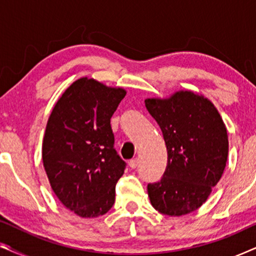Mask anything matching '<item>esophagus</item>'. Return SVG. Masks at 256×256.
<instances>
[{
  "mask_svg": "<svg viewBox=\"0 0 256 256\" xmlns=\"http://www.w3.org/2000/svg\"><path fill=\"white\" fill-rule=\"evenodd\" d=\"M138 166V158H134V160H129V166L132 168V169H135L136 166Z\"/></svg>",
  "mask_w": 256,
  "mask_h": 256,
  "instance_id": "obj_1",
  "label": "esophagus"
}]
</instances>
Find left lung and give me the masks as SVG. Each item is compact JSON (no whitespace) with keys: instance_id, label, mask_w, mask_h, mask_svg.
Instances as JSON below:
<instances>
[{"instance_id":"1","label":"left lung","mask_w":256,"mask_h":256,"mask_svg":"<svg viewBox=\"0 0 256 256\" xmlns=\"http://www.w3.org/2000/svg\"><path fill=\"white\" fill-rule=\"evenodd\" d=\"M146 110L162 130L168 164L162 180L148 184L152 208L180 216L200 208L225 170L228 136L211 100L192 90L148 98Z\"/></svg>"}]
</instances>
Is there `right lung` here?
<instances>
[{
    "mask_svg": "<svg viewBox=\"0 0 256 256\" xmlns=\"http://www.w3.org/2000/svg\"><path fill=\"white\" fill-rule=\"evenodd\" d=\"M126 93L84 76L65 90L48 116L45 172L62 204L82 218L104 216L114 204L126 163L114 149L110 118Z\"/></svg>",
    "mask_w": 256,
    "mask_h": 256,
    "instance_id": "obj_1",
    "label": "right lung"
}]
</instances>
